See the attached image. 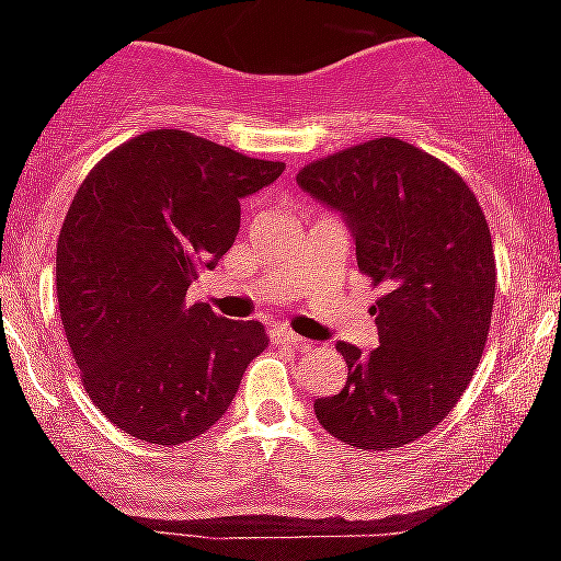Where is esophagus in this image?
Listing matches in <instances>:
<instances>
[{
  "label": "esophagus",
  "instance_id": "obj_1",
  "mask_svg": "<svg viewBox=\"0 0 561 561\" xmlns=\"http://www.w3.org/2000/svg\"><path fill=\"white\" fill-rule=\"evenodd\" d=\"M271 342L274 344H290V347H307V339L298 336V333H293L290 328H274L271 331Z\"/></svg>",
  "mask_w": 561,
  "mask_h": 561
}]
</instances>
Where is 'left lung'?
<instances>
[{
  "label": "left lung",
  "mask_w": 561,
  "mask_h": 561,
  "mask_svg": "<svg viewBox=\"0 0 561 561\" xmlns=\"http://www.w3.org/2000/svg\"><path fill=\"white\" fill-rule=\"evenodd\" d=\"M298 184L344 214L360 274L382 287L380 344L369 355L336 344L347 382L314 401L317 421L353 448H404L454 412L489 339L496 263L483 208L454 168L399 138L309 162Z\"/></svg>",
  "instance_id": "obj_1"
}]
</instances>
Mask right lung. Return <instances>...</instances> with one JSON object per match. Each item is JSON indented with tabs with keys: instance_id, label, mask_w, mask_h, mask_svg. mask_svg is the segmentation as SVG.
<instances>
[{
	"instance_id": "obj_1",
	"label": "right lung",
	"mask_w": 561,
	"mask_h": 561,
	"mask_svg": "<svg viewBox=\"0 0 561 561\" xmlns=\"http://www.w3.org/2000/svg\"><path fill=\"white\" fill-rule=\"evenodd\" d=\"M282 171L184 129H151L78 186L56 244L61 325L89 399L129 437H201L268 344L263 322L186 304V287L233 247L241 197Z\"/></svg>"
}]
</instances>
